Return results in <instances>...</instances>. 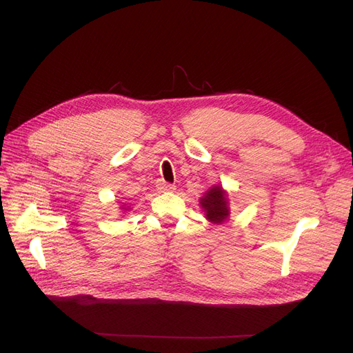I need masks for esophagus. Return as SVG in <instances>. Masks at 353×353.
<instances>
[{"label": "esophagus", "mask_w": 353, "mask_h": 353, "mask_svg": "<svg viewBox=\"0 0 353 353\" xmlns=\"http://www.w3.org/2000/svg\"><path fill=\"white\" fill-rule=\"evenodd\" d=\"M157 189L160 192H174L176 186H174V184H172V183H167V181H159Z\"/></svg>", "instance_id": "1"}]
</instances>
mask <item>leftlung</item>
I'll list each match as a JSON object with an SVG mask.
<instances>
[{"instance_id": "8db88e82", "label": "left lung", "mask_w": 353, "mask_h": 353, "mask_svg": "<svg viewBox=\"0 0 353 353\" xmlns=\"http://www.w3.org/2000/svg\"><path fill=\"white\" fill-rule=\"evenodd\" d=\"M200 205L205 209L206 217L213 223H223L229 216L226 194L220 186H214L206 192L205 197L200 200Z\"/></svg>"}]
</instances>
